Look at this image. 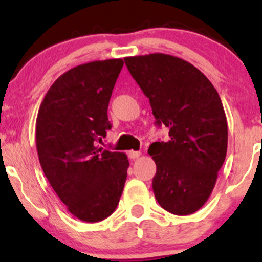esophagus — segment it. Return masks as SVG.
<instances>
[{"mask_svg": "<svg viewBox=\"0 0 262 262\" xmlns=\"http://www.w3.org/2000/svg\"><path fill=\"white\" fill-rule=\"evenodd\" d=\"M140 155H141L140 151H134V150H130V151H128L129 159H132V160H134V159H138Z\"/></svg>", "mask_w": 262, "mask_h": 262, "instance_id": "34e87169", "label": "esophagus"}]
</instances>
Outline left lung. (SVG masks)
Listing matches in <instances>:
<instances>
[{"instance_id": "1", "label": "left lung", "mask_w": 262, "mask_h": 262, "mask_svg": "<svg viewBox=\"0 0 262 262\" xmlns=\"http://www.w3.org/2000/svg\"><path fill=\"white\" fill-rule=\"evenodd\" d=\"M124 61L149 98L156 124L169 129V141L148 150L156 164V201L172 214H192L208 201L227 155L221 97L206 75L177 56L154 53Z\"/></svg>"}]
</instances>
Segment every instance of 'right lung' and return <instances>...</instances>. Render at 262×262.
I'll return each mask as SVG.
<instances>
[{
	"label": "right lung",
	"instance_id": "add662e5",
	"mask_svg": "<svg viewBox=\"0 0 262 262\" xmlns=\"http://www.w3.org/2000/svg\"><path fill=\"white\" fill-rule=\"evenodd\" d=\"M123 64L98 60L66 71L48 90L35 123L44 175L69 212L87 223L112 214L127 179V155L98 145L111 129L108 103Z\"/></svg>",
	"mask_w": 262,
	"mask_h": 262
}]
</instances>
